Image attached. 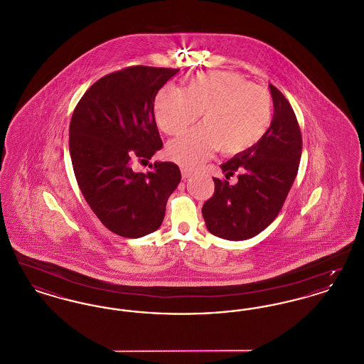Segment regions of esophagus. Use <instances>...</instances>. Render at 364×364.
<instances>
[{"label":"esophagus","mask_w":364,"mask_h":364,"mask_svg":"<svg viewBox=\"0 0 364 364\" xmlns=\"http://www.w3.org/2000/svg\"><path fill=\"white\" fill-rule=\"evenodd\" d=\"M191 174H192V172L191 171H188V169H181V176H183V180H187V178H190Z\"/></svg>","instance_id":"esophagus-1"}]
</instances>
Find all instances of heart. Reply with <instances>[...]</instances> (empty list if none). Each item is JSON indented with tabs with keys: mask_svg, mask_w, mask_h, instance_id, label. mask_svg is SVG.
Returning a JSON list of instances; mask_svg holds the SVG:
<instances>
[{
	"mask_svg": "<svg viewBox=\"0 0 364 364\" xmlns=\"http://www.w3.org/2000/svg\"><path fill=\"white\" fill-rule=\"evenodd\" d=\"M161 131L177 135L202 114L203 125L172 140L168 154L187 169L206 161L215 150L240 156L254 149L273 120L267 91L232 72H202L192 76L184 91L162 87L154 101Z\"/></svg>",
	"mask_w": 364,
	"mask_h": 364,
	"instance_id": "heart-1",
	"label": "heart"
}]
</instances>
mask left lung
<instances>
[{"label":"left lung","instance_id":"8db88e82","mask_svg":"<svg viewBox=\"0 0 364 364\" xmlns=\"http://www.w3.org/2000/svg\"><path fill=\"white\" fill-rule=\"evenodd\" d=\"M269 87L274 113L267 134L220 166L226 178L237 172L239 181L230 186L214 177V195L202 208L208 232L225 240H247L270 225L299 169L303 141L294 109L278 88Z\"/></svg>","mask_w":364,"mask_h":364}]
</instances>
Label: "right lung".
<instances>
[{"label":"right lung","instance_id":"add662e5","mask_svg":"<svg viewBox=\"0 0 364 364\" xmlns=\"http://www.w3.org/2000/svg\"><path fill=\"white\" fill-rule=\"evenodd\" d=\"M177 72L136 65L109 73L87 90L70 119V159L79 188L100 221L122 237L156 232L181 180L173 162H156L147 173L132 169L134 161H149L162 149L154 100Z\"/></svg>","mask_w":364,"mask_h":364}]
</instances>
